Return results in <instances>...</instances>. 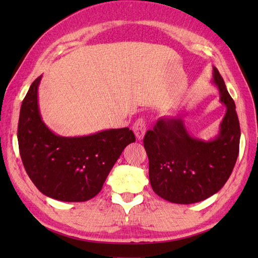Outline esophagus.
<instances>
[{"label": "esophagus", "instance_id": "1", "mask_svg": "<svg viewBox=\"0 0 258 258\" xmlns=\"http://www.w3.org/2000/svg\"><path fill=\"white\" fill-rule=\"evenodd\" d=\"M133 131L135 133V136L138 140H143L145 132H146V125L143 118H139L133 125Z\"/></svg>", "mask_w": 258, "mask_h": 258}]
</instances>
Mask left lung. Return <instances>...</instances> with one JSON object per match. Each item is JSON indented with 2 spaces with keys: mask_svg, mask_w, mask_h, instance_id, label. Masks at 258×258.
I'll use <instances>...</instances> for the list:
<instances>
[{
  "mask_svg": "<svg viewBox=\"0 0 258 258\" xmlns=\"http://www.w3.org/2000/svg\"><path fill=\"white\" fill-rule=\"evenodd\" d=\"M212 83L226 106L215 138L191 136L180 116L158 119L154 130L145 134L152 188L175 204H193L216 194L231 176L237 160L240 128L236 106L215 67Z\"/></svg>",
  "mask_w": 258,
  "mask_h": 258,
  "instance_id": "left-lung-1",
  "label": "left lung"
}]
</instances>
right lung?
<instances>
[{"label":"right lung","instance_id":"1","mask_svg":"<svg viewBox=\"0 0 258 258\" xmlns=\"http://www.w3.org/2000/svg\"><path fill=\"white\" fill-rule=\"evenodd\" d=\"M33 82L21 105L18 141L25 171L37 189L62 202H85L100 193L114 164L135 135L128 127L83 136L57 135L47 127Z\"/></svg>","mask_w":258,"mask_h":258}]
</instances>
